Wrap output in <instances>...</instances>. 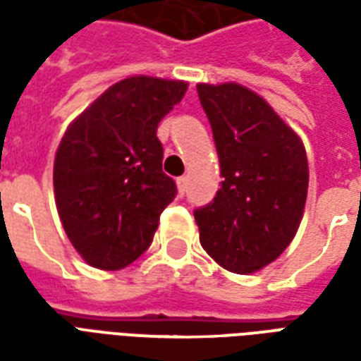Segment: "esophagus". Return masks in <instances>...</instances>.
I'll return each instance as SVG.
<instances>
[{
    "mask_svg": "<svg viewBox=\"0 0 361 361\" xmlns=\"http://www.w3.org/2000/svg\"><path fill=\"white\" fill-rule=\"evenodd\" d=\"M178 191H180V195H183L185 191H188V178L185 176H181V178H178Z\"/></svg>",
    "mask_w": 361,
    "mask_h": 361,
    "instance_id": "34e87169",
    "label": "esophagus"
}]
</instances>
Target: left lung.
<instances>
[{"label":"left lung","mask_w":361,"mask_h":361,"mask_svg":"<svg viewBox=\"0 0 361 361\" xmlns=\"http://www.w3.org/2000/svg\"><path fill=\"white\" fill-rule=\"evenodd\" d=\"M197 92L222 173L212 203L193 212L201 245L226 271L250 274L272 263L298 232L310 181L305 149L242 85H197Z\"/></svg>","instance_id":"8db88e82"}]
</instances>
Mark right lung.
I'll return each instance as SVG.
<instances>
[{
	"instance_id": "add662e5",
	"label": "right lung",
	"mask_w": 361,
	"mask_h": 361,
	"mask_svg": "<svg viewBox=\"0 0 361 361\" xmlns=\"http://www.w3.org/2000/svg\"><path fill=\"white\" fill-rule=\"evenodd\" d=\"M188 82L129 77L69 126L54 162V193L67 238L89 265L118 271L149 250L178 193L162 172L160 119Z\"/></svg>"
}]
</instances>
